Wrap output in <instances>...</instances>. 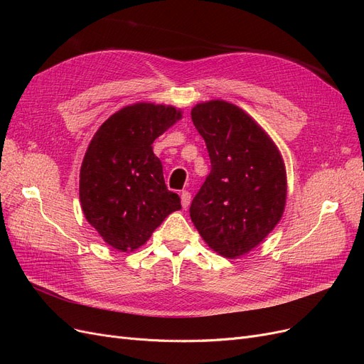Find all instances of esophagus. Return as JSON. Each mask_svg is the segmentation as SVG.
<instances>
[{
  "label": "esophagus",
  "instance_id": "obj_1",
  "mask_svg": "<svg viewBox=\"0 0 364 364\" xmlns=\"http://www.w3.org/2000/svg\"><path fill=\"white\" fill-rule=\"evenodd\" d=\"M181 200H182L183 208H188L190 202H191V194L188 191H182L181 193Z\"/></svg>",
  "mask_w": 364,
  "mask_h": 364
}]
</instances>
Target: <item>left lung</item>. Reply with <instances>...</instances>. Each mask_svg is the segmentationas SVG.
Instances as JSON below:
<instances>
[{
	"label": "left lung",
	"mask_w": 364,
	"mask_h": 364,
	"mask_svg": "<svg viewBox=\"0 0 364 364\" xmlns=\"http://www.w3.org/2000/svg\"><path fill=\"white\" fill-rule=\"evenodd\" d=\"M211 159L190 215L206 245L226 258L257 247L279 223L287 174L278 147L243 109L223 100L193 107Z\"/></svg>",
	"instance_id": "1"
}]
</instances>
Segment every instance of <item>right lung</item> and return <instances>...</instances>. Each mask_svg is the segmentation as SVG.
<instances>
[{
  "mask_svg": "<svg viewBox=\"0 0 364 364\" xmlns=\"http://www.w3.org/2000/svg\"><path fill=\"white\" fill-rule=\"evenodd\" d=\"M182 118L173 106L135 103L119 109L95 132L80 168V203L109 246L132 252L179 211L168 191L153 141Z\"/></svg>",
  "mask_w": 364,
  "mask_h": 364,
  "instance_id": "right-lung-1",
  "label": "right lung"
}]
</instances>
